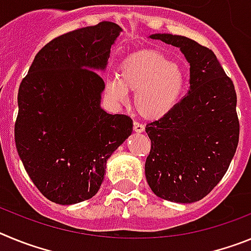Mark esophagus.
Returning a JSON list of instances; mask_svg holds the SVG:
<instances>
[{
    "label": "esophagus",
    "instance_id": "1",
    "mask_svg": "<svg viewBox=\"0 0 251 251\" xmlns=\"http://www.w3.org/2000/svg\"><path fill=\"white\" fill-rule=\"evenodd\" d=\"M133 130L137 133L143 132V130H145V126L139 123V122H133Z\"/></svg>",
    "mask_w": 251,
    "mask_h": 251
}]
</instances>
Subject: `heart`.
Wrapping results in <instances>:
<instances>
[{
  "label": "heart",
  "mask_w": 251,
  "mask_h": 251,
  "mask_svg": "<svg viewBox=\"0 0 251 251\" xmlns=\"http://www.w3.org/2000/svg\"><path fill=\"white\" fill-rule=\"evenodd\" d=\"M185 88L181 69L157 50H142L129 55L119 66V76L106 80L110 99L124 103L129 90H136L134 104L142 117L159 119L178 103Z\"/></svg>",
  "instance_id": "b5f03b06"
}]
</instances>
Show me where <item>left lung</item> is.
<instances>
[{
    "mask_svg": "<svg viewBox=\"0 0 251 251\" xmlns=\"http://www.w3.org/2000/svg\"><path fill=\"white\" fill-rule=\"evenodd\" d=\"M151 39L182 51L190 63V89L167 115L146 126L151 139L146 178L163 200L196 202L220 182L238 148L234 83L206 46L178 35Z\"/></svg>",
    "mask_w": 251,
    "mask_h": 251,
    "instance_id": "left-lung-1",
    "label": "left lung"
}]
</instances>
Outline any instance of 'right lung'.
<instances>
[{
  "label": "right lung",
  "instance_id": "add662e5",
  "mask_svg": "<svg viewBox=\"0 0 251 251\" xmlns=\"http://www.w3.org/2000/svg\"><path fill=\"white\" fill-rule=\"evenodd\" d=\"M121 27L77 28L46 44L19 88L15 142L26 172L48 200L73 205L98 192L106 159L132 133V119L100 108L104 69Z\"/></svg>",
  "mask_w": 251,
  "mask_h": 251
}]
</instances>
